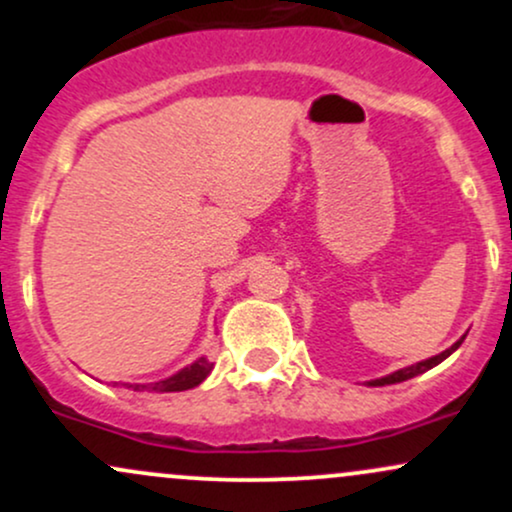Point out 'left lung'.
Returning a JSON list of instances; mask_svg holds the SVG:
<instances>
[{"label": "left lung", "instance_id": "8db88e82", "mask_svg": "<svg viewBox=\"0 0 512 512\" xmlns=\"http://www.w3.org/2000/svg\"><path fill=\"white\" fill-rule=\"evenodd\" d=\"M464 337H467V334H464ZM464 337H462V339H457V342L452 344L450 349H445L443 354H438V356H431V358H426V361H419V363H414V366L399 368V370H395V373L385 375V378H378V380H368V385H373V387H380V385H395V383H404V380H409V378H416V375L426 373V370H431L433 366H438V363H443L445 358H448V356L452 354V351H457V346H460V344L464 342Z\"/></svg>", "mask_w": 512, "mask_h": 512}]
</instances>
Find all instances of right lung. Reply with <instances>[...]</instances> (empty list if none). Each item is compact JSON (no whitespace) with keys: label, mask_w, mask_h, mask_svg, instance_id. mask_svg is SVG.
Wrapping results in <instances>:
<instances>
[{"label":"right lung","mask_w":512,"mask_h":512,"mask_svg":"<svg viewBox=\"0 0 512 512\" xmlns=\"http://www.w3.org/2000/svg\"><path fill=\"white\" fill-rule=\"evenodd\" d=\"M211 368H214V363H209L207 358H197L195 363H190V366L180 368L178 373H173L170 378H163L158 380V383H125L127 387H132L134 392H182V390H192V387H197L199 383H204L207 380V375L211 373Z\"/></svg>","instance_id":"add662e5"}]
</instances>
